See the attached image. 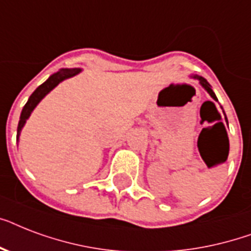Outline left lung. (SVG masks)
<instances>
[{"instance_id": "left-lung-1", "label": "left lung", "mask_w": 251, "mask_h": 251, "mask_svg": "<svg viewBox=\"0 0 251 251\" xmlns=\"http://www.w3.org/2000/svg\"><path fill=\"white\" fill-rule=\"evenodd\" d=\"M191 78H193V79H197V80H198L199 84H201V86H202L203 88H204V90H206L207 92H208V94H210L211 98L214 99L215 101H218V98H216V95H215V92H214V91H212V88H211V84L208 83V82H207V80L204 79L203 76L191 75ZM222 109H223V106H222ZM223 113H224V110H223ZM224 116H226V113H224ZM226 124H228V120H226Z\"/></svg>"}]
</instances>
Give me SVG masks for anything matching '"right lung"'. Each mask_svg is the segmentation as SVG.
<instances>
[{
	"label": "right lung",
	"mask_w": 251,
	"mask_h": 251,
	"mask_svg": "<svg viewBox=\"0 0 251 251\" xmlns=\"http://www.w3.org/2000/svg\"><path fill=\"white\" fill-rule=\"evenodd\" d=\"M80 72H82V69L78 68L61 69L60 72L52 74L48 79L45 80L44 83L40 84L36 90L33 91L32 95L29 96L28 101L25 102V105L23 106V109H22L21 118H19V124H18L17 130V142H19V135H21L22 129H23V126L25 125V122H27V120L29 118V116H31V113L33 112V109L36 108L37 104H39V102H40L41 100L54 88V87L58 86L62 80L69 79V78H72V76H75L76 74H79Z\"/></svg>",
	"instance_id": "right-lung-1"
}]
</instances>
